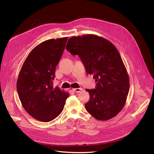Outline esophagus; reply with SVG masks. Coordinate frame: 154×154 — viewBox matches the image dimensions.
<instances>
[{"label":"esophagus","instance_id":"1","mask_svg":"<svg viewBox=\"0 0 154 154\" xmlns=\"http://www.w3.org/2000/svg\"><path fill=\"white\" fill-rule=\"evenodd\" d=\"M72 90L76 92H80L82 91V88H72Z\"/></svg>","mask_w":154,"mask_h":154}]
</instances>
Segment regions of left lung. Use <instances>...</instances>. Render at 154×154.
Masks as SVG:
<instances>
[{
  "label": "left lung",
  "mask_w": 154,
  "mask_h": 154,
  "mask_svg": "<svg viewBox=\"0 0 154 154\" xmlns=\"http://www.w3.org/2000/svg\"><path fill=\"white\" fill-rule=\"evenodd\" d=\"M66 49L78 54L87 74L97 82L94 89H86L90 99L88 112L97 120L106 121L120 112L129 92V76L118 49L110 42L96 35L72 36Z\"/></svg>",
  "instance_id": "left-lung-1"
}]
</instances>
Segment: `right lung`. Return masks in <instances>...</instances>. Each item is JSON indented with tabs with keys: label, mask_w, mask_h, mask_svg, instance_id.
I'll use <instances>...</instances> for the list:
<instances>
[{
	"label": "right lung",
	"mask_w": 154,
	"mask_h": 154,
	"mask_svg": "<svg viewBox=\"0 0 154 154\" xmlns=\"http://www.w3.org/2000/svg\"><path fill=\"white\" fill-rule=\"evenodd\" d=\"M67 37L50 39L32 49L23 63L17 82L22 106L32 118L42 122L53 120L62 112L69 96L53 87L56 67Z\"/></svg>",
	"instance_id": "add662e5"
}]
</instances>
